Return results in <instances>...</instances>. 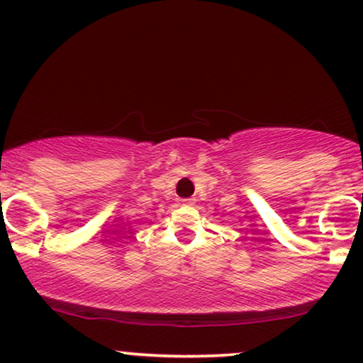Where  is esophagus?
<instances>
[{
    "mask_svg": "<svg viewBox=\"0 0 363 363\" xmlns=\"http://www.w3.org/2000/svg\"><path fill=\"white\" fill-rule=\"evenodd\" d=\"M182 204H184V206H194L196 199H194V197H187V199H182Z\"/></svg>",
    "mask_w": 363,
    "mask_h": 363,
    "instance_id": "esophagus-1",
    "label": "esophagus"
}]
</instances>
